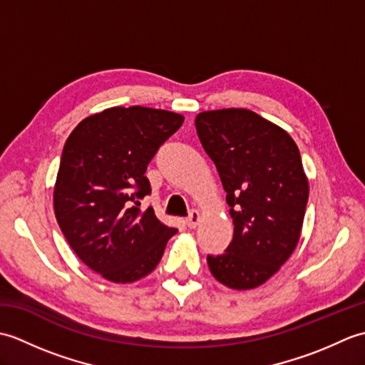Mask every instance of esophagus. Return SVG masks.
I'll return each instance as SVG.
<instances>
[{
    "label": "esophagus",
    "mask_w": 365,
    "mask_h": 365,
    "mask_svg": "<svg viewBox=\"0 0 365 365\" xmlns=\"http://www.w3.org/2000/svg\"><path fill=\"white\" fill-rule=\"evenodd\" d=\"M199 220H200V213L197 212V210H191L190 212V215H188V218H187V224H188V227H196L197 226V222H199Z\"/></svg>",
    "instance_id": "obj_1"
}]
</instances>
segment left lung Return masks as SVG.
<instances>
[{
  "instance_id": "1",
  "label": "left lung",
  "mask_w": 365,
  "mask_h": 365,
  "mask_svg": "<svg viewBox=\"0 0 365 365\" xmlns=\"http://www.w3.org/2000/svg\"><path fill=\"white\" fill-rule=\"evenodd\" d=\"M196 130L221 177L234 238L207 255L216 281L237 290L277 273L298 245L309 183L298 145L281 127L243 108L197 114Z\"/></svg>"
}]
</instances>
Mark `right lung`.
Masks as SVG:
<instances>
[{"label": "right lung", "mask_w": 365, "mask_h": 365, "mask_svg": "<svg viewBox=\"0 0 365 365\" xmlns=\"http://www.w3.org/2000/svg\"><path fill=\"white\" fill-rule=\"evenodd\" d=\"M183 115L144 106L108 108L81 120L67 138L54 185V215L83 263L111 282L127 284L158 265L168 227L153 208L144 174Z\"/></svg>", "instance_id": "add662e5"}]
</instances>
